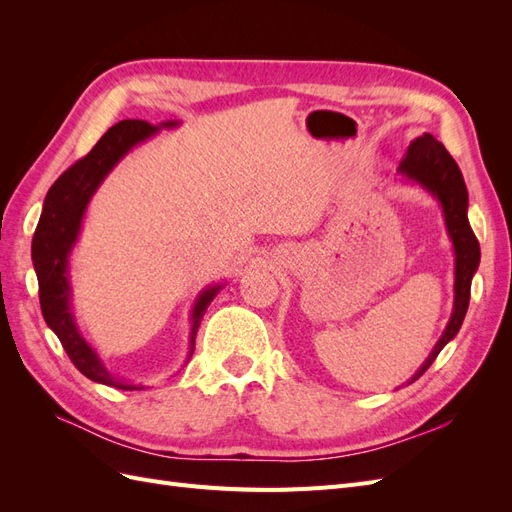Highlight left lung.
Returning a JSON list of instances; mask_svg holds the SVG:
<instances>
[{"label":"left lung","instance_id":"8db88e82","mask_svg":"<svg viewBox=\"0 0 512 512\" xmlns=\"http://www.w3.org/2000/svg\"><path fill=\"white\" fill-rule=\"evenodd\" d=\"M397 173L406 183L418 185L425 190L431 198L438 200L442 209L444 226L448 232V239L453 243V256H455V284H453V312L448 318L446 327L431 348L429 356L418 367L412 378L406 384H412L414 380L421 378L429 365L436 361L440 350L455 339L459 333L463 318H466L468 305H470V286L472 277L478 269L480 262V245L474 237L470 220H468V188L463 181L461 170L457 162L451 158V153L438 141L436 136L425 132L423 136L414 138L408 145L406 158L401 160Z\"/></svg>","mask_w":512,"mask_h":512}]
</instances>
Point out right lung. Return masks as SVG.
Returning <instances> with one entry per match:
<instances>
[{"instance_id":"1","label":"right lung","mask_w":512,"mask_h":512,"mask_svg":"<svg viewBox=\"0 0 512 512\" xmlns=\"http://www.w3.org/2000/svg\"><path fill=\"white\" fill-rule=\"evenodd\" d=\"M181 121H162L158 126H151L143 119H126L108 130L96 147L91 149L83 160L70 166L61 175L51 190L46 192L40 222L34 232L32 241V260L38 275L40 288V307L42 316L49 324V329L59 337L61 346L68 352L70 361L76 365L83 376L98 384L115 386L121 391H141L143 384H132L121 376L113 374L104 365L98 350L91 346L81 333L76 316L72 312V284H70V256L76 241L81 237V228L91 198L96 196L104 179L111 175V170L128 156V153L149 141L162 130H175ZM226 284H209L198 292L190 312V339L185 363L194 354V339L200 327L209 303L213 301Z\"/></svg>"}]
</instances>
